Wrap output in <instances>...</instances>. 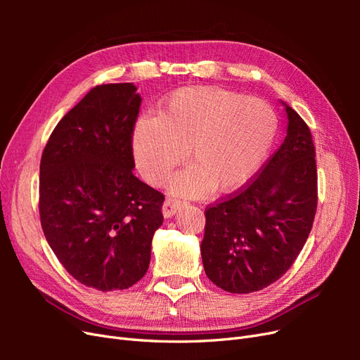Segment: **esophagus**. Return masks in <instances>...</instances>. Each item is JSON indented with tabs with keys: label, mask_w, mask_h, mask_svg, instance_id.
<instances>
[{
	"label": "esophagus",
	"mask_w": 360,
	"mask_h": 360,
	"mask_svg": "<svg viewBox=\"0 0 360 360\" xmlns=\"http://www.w3.org/2000/svg\"><path fill=\"white\" fill-rule=\"evenodd\" d=\"M181 205H183V202L176 200V198H167L165 202H163V207H162L163 216L171 217L172 214H176L181 209Z\"/></svg>",
	"instance_id": "obj_1"
}]
</instances>
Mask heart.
Segmentation results:
<instances>
[{
	"instance_id": "heart-1",
	"label": "heart",
	"mask_w": 360,
	"mask_h": 360,
	"mask_svg": "<svg viewBox=\"0 0 360 360\" xmlns=\"http://www.w3.org/2000/svg\"><path fill=\"white\" fill-rule=\"evenodd\" d=\"M278 129L267 102L213 86H186L160 103L158 117L139 118L132 135L136 167L151 184L165 181L186 159L191 168L171 189L200 197L213 188H242L263 165Z\"/></svg>"
}]
</instances>
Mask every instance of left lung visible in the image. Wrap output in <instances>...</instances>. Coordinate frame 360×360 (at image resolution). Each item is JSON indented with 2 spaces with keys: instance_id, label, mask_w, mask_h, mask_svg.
I'll return each instance as SVG.
<instances>
[{
  "instance_id": "8db88e82",
  "label": "left lung",
  "mask_w": 360,
  "mask_h": 360,
  "mask_svg": "<svg viewBox=\"0 0 360 360\" xmlns=\"http://www.w3.org/2000/svg\"><path fill=\"white\" fill-rule=\"evenodd\" d=\"M285 105V103H284ZM287 136L257 176L205 209V275L228 292H254L292 266L317 212V163L308 124L285 105Z\"/></svg>"
}]
</instances>
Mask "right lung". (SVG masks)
I'll list each match as a JSON object with an SVG mask.
<instances>
[{
  "mask_svg": "<svg viewBox=\"0 0 360 360\" xmlns=\"http://www.w3.org/2000/svg\"><path fill=\"white\" fill-rule=\"evenodd\" d=\"M136 86L97 85L64 115L40 160L39 213L58 261L81 284L124 290L147 274L163 193L134 176Z\"/></svg>",
  "mask_w": 360,
  "mask_h": 360,
  "instance_id": "right-lung-1",
  "label": "right lung"
}]
</instances>
